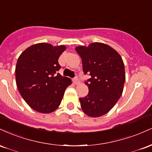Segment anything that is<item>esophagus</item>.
Masks as SVG:
<instances>
[{"mask_svg":"<svg viewBox=\"0 0 152 152\" xmlns=\"http://www.w3.org/2000/svg\"><path fill=\"white\" fill-rule=\"evenodd\" d=\"M74 82L75 83V84H76V85L79 84L80 81H79V79H78V77H75L74 78Z\"/></svg>","mask_w":152,"mask_h":152,"instance_id":"34e87169","label":"esophagus"}]
</instances>
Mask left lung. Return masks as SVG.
<instances>
[{
  "mask_svg": "<svg viewBox=\"0 0 152 152\" xmlns=\"http://www.w3.org/2000/svg\"><path fill=\"white\" fill-rule=\"evenodd\" d=\"M82 60L88 94L80 98L81 109L91 117H99L114 107L121 97L125 80L124 64L121 56L111 46L92 43L88 46L76 47Z\"/></svg>",
  "mask_w": 152,
  "mask_h": 152,
  "instance_id": "obj_1",
  "label": "left lung"
}]
</instances>
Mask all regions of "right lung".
Listing matches in <instances>:
<instances>
[{
  "mask_svg": "<svg viewBox=\"0 0 152 152\" xmlns=\"http://www.w3.org/2000/svg\"><path fill=\"white\" fill-rule=\"evenodd\" d=\"M65 46L32 45L20 54L15 66V81L23 99L35 111L48 114L60 105L66 88L72 83L58 71V58Z\"/></svg>",
  "mask_w": 152,
  "mask_h": 152,
  "instance_id": "add662e5",
  "label": "right lung"
}]
</instances>
